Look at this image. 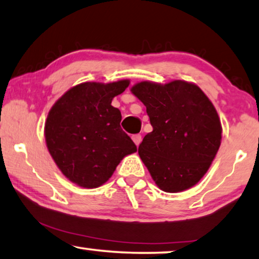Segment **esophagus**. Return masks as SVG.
Segmentation results:
<instances>
[{
  "instance_id": "esophagus-1",
  "label": "esophagus",
  "mask_w": 259,
  "mask_h": 259,
  "mask_svg": "<svg viewBox=\"0 0 259 259\" xmlns=\"http://www.w3.org/2000/svg\"><path fill=\"white\" fill-rule=\"evenodd\" d=\"M141 136L140 134H134V136L132 137V140H133V142L134 144H136V146L138 147L139 145H140V142H141Z\"/></svg>"
}]
</instances>
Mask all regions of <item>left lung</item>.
<instances>
[{"label":"left lung","mask_w":259,"mask_h":259,"mask_svg":"<svg viewBox=\"0 0 259 259\" xmlns=\"http://www.w3.org/2000/svg\"><path fill=\"white\" fill-rule=\"evenodd\" d=\"M131 92L146 106L153 127L138 152L155 185L166 193L192 188L208 171L222 140L212 103L185 80L140 81Z\"/></svg>","instance_id":"8db88e82"}]
</instances>
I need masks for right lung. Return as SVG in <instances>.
<instances>
[{
  "instance_id": "1",
  "label": "right lung",
  "mask_w": 259,
  "mask_h": 259,
  "mask_svg": "<svg viewBox=\"0 0 259 259\" xmlns=\"http://www.w3.org/2000/svg\"><path fill=\"white\" fill-rule=\"evenodd\" d=\"M128 85V79L78 84L49 111L44 126L47 147L71 182L83 188L100 187L123 157L137 152L120 127V111L111 105Z\"/></svg>"
}]
</instances>
